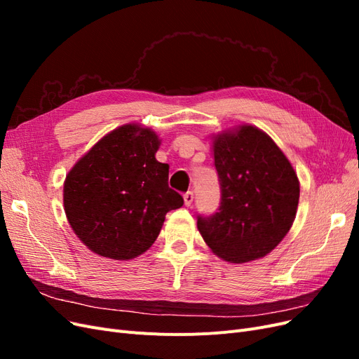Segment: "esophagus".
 I'll return each instance as SVG.
<instances>
[{
  "instance_id": "34e87169",
  "label": "esophagus",
  "mask_w": 359,
  "mask_h": 359,
  "mask_svg": "<svg viewBox=\"0 0 359 359\" xmlns=\"http://www.w3.org/2000/svg\"><path fill=\"white\" fill-rule=\"evenodd\" d=\"M193 199H194V194L193 191H187L186 194H184V205L186 206H190L193 203Z\"/></svg>"
}]
</instances>
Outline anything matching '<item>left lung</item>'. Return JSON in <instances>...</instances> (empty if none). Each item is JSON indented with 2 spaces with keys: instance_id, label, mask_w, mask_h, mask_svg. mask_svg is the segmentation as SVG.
<instances>
[{
  "instance_id": "8db88e82",
  "label": "left lung",
  "mask_w": 359,
  "mask_h": 359,
  "mask_svg": "<svg viewBox=\"0 0 359 359\" xmlns=\"http://www.w3.org/2000/svg\"><path fill=\"white\" fill-rule=\"evenodd\" d=\"M220 208L198 215V229L227 262L264 257L289 232L299 201V181L281 149L262 130L241 126L214 140Z\"/></svg>"
}]
</instances>
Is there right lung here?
<instances>
[{"instance_id":"1","label":"right lung","mask_w":359,"mask_h":359,"mask_svg":"<svg viewBox=\"0 0 359 359\" xmlns=\"http://www.w3.org/2000/svg\"><path fill=\"white\" fill-rule=\"evenodd\" d=\"M158 136L126 124L100 139L69 172L64 210L79 240L103 257L133 259L153 245L170 210L184 199L156 160Z\"/></svg>"}]
</instances>
